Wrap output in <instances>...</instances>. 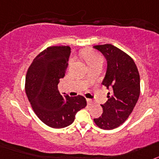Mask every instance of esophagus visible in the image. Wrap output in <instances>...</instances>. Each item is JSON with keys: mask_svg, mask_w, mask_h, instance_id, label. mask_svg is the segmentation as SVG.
<instances>
[{"mask_svg": "<svg viewBox=\"0 0 159 159\" xmlns=\"http://www.w3.org/2000/svg\"><path fill=\"white\" fill-rule=\"evenodd\" d=\"M87 102H88V105H92L94 103L93 101L92 100V99H87Z\"/></svg>", "mask_w": 159, "mask_h": 159, "instance_id": "1", "label": "esophagus"}]
</instances>
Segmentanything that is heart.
<instances>
[{"label": "heart", "mask_w": 159, "mask_h": 159, "mask_svg": "<svg viewBox=\"0 0 159 159\" xmlns=\"http://www.w3.org/2000/svg\"><path fill=\"white\" fill-rule=\"evenodd\" d=\"M82 56L88 66L98 62L102 63V58L101 57L100 55H99L97 52H95L92 51V50H89V49H88V50H84L82 52ZM72 62L73 58H71V60H70L69 63L71 64Z\"/></svg>", "instance_id": "obj_1"}]
</instances>
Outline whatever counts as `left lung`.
I'll return each mask as SVG.
<instances>
[{"mask_svg": "<svg viewBox=\"0 0 159 159\" xmlns=\"http://www.w3.org/2000/svg\"><path fill=\"white\" fill-rule=\"evenodd\" d=\"M107 62L106 75L102 84L110 88L102 116L94 119L103 130H112L123 124L135 107L140 95V76L133 59L116 46L106 43L95 45Z\"/></svg>", "mask_w": 159, "mask_h": 159, "instance_id": "8db88e82", "label": "left lung"}]
</instances>
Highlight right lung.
Instances as JSON below:
<instances>
[{"label":"right lung","instance_id":"obj_1","mask_svg":"<svg viewBox=\"0 0 159 159\" xmlns=\"http://www.w3.org/2000/svg\"><path fill=\"white\" fill-rule=\"evenodd\" d=\"M71 48L51 46L36 56L28 69L25 92L33 111L44 124L64 128L74 122L75 114L87 106L82 95H60L58 84L65 75Z\"/></svg>","mask_w":159,"mask_h":159}]
</instances>
